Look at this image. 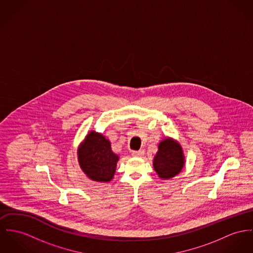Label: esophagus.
<instances>
[{"label": "esophagus", "instance_id": "34e87169", "mask_svg": "<svg viewBox=\"0 0 253 253\" xmlns=\"http://www.w3.org/2000/svg\"><path fill=\"white\" fill-rule=\"evenodd\" d=\"M144 155V150H138V151H133L132 156L133 157H141Z\"/></svg>", "mask_w": 253, "mask_h": 253}]
</instances>
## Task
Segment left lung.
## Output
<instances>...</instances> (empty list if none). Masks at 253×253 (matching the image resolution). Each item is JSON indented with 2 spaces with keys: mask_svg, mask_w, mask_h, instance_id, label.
Returning a JSON list of instances; mask_svg holds the SVG:
<instances>
[{
  "mask_svg": "<svg viewBox=\"0 0 253 253\" xmlns=\"http://www.w3.org/2000/svg\"><path fill=\"white\" fill-rule=\"evenodd\" d=\"M185 163L183 148L176 139L167 136L161 140L153 159V168L160 178H173L182 171Z\"/></svg>",
  "mask_w": 253,
  "mask_h": 253,
  "instance_id": "left-lung-1",
  "label": "left lung"
}]
</instances>
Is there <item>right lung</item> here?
I'll use <instances>...</instances> for the list:
<instances>
[{"label":"right lung","instance_id":"obj_1","mask_svg":"<svg viewBox=\"0 0 253 253\" xmlns=\"http://www.w3.org/2000/svg\"><path fill=\"white\" fill-rule=\"evenodd\" d=\"M111 146V141L96 131H89L79 145L80 168L90 180L98 183H109L113 180L119 156Z\"/></svg>","mask_w":253,"mask_h":253}]
</instances>
